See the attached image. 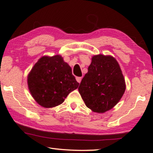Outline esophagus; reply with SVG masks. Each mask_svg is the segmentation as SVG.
<instances>
[{"mask_svg": "<svg viewBox=\"0 0 153 153\" xmlns=\"http://www.w3.org/2000/svg\"><path fill=\"white\" fill-rule=\"evenodd\" d=\"M82 77H76V80L78 83H80L81 81H82Z\"/></svg>", "mask_w": 153, "mask_h": 153, "instance_id": "1", "label": "esophagus"}]
</instances>
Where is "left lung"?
Segmentation results:
<instances>
[{
	"label": "left lung",
	"instance_id": "obj_1",
	"mask_svg": "<svg viewBox=\"0 0 153 153\" xmlns=\"http://www.w3.org/2000/svg\"><path fill=\"white\" fill-rule=\"evenodd\" d=\"M125 90L124 77L115 58L102 54L93 56L78 88L86 106L93 112L105 113L119 102Z\"/></svg>",
	"mask_w": 153,
	"mask_h": 153
}]
</instances>
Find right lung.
Instances as JSON below:
<instances>
[{
  "mask_svg": "<svg viewBox=\"0 0 153 153\" xmlns=\"http://www.w3.org/2000/svg\"><path fill=\"white\" fill-rule=\"evenodd\" d=\"M27 84L33 99L45 108L60 105L79 86L60 55L40 58L29 74Z\"/></svg>",
  "mask_w": 153,
  "mask_h": 153,
  "instance_id": "obj_1",
  "label": "right lung"
}]
</instances>
